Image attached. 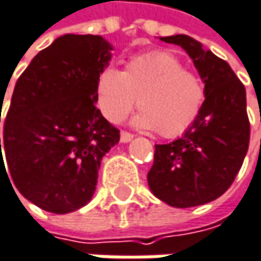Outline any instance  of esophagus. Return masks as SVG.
<instances>
[{
	"label": "esophagus",
	"mask_w": 261,
	"mask_h": 261,
	"mask_svg": "<svg viewBox=\"0 0 261 261\" xmlns=\"http://www.w3.org/2000/svg\"><path fill=\"white\" fill-rule=\"evenodd\" d=\"M133 137H134V136H133L131 133H127V131H121V142H122V143H127V142H130Z\"/></svg>",
	"instance_id": "esophagus-1"
}]
</instances>
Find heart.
I'll return each mask as SVG.
<instances>
[{
  "label": "heart",
  "mask_w": 261,
  "mask_h": 261,
  "mask_svg": "<svg viewBox=\"0 0 261 261\" xmlns=\"http://www.w3.org/2000/svg\"><path fill=\"white\" fill-rule=\"evenodd\" d=\"M139 101L137 102V100ZM97 103L110 122H121L133 107V124L175 139L191 128L204 103V86L169 52H148L131 58L124 71L107 67L97 81Z\"/></svg>",
  "instance_id": "obj_1"
}]
</instances>
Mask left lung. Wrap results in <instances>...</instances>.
I'll return each instance as SVG.
<instances>
[{"label":"left lung","instance_id":"8db88e82","mask_svg":"<svg viewBox=\"0 0 261 261\" xmlns=\"http://www.w3.org/2000/svg\"><path fill=\"white\" fill-rule=\"evenodd\" d=\"M161 41L180 46L204 83L200 115L182 137L155 145L148 184L155 197L173 207H193L218 199L233 184L249 145L245 86L224 60L193 37Z\"/></svg>","mask_w":261,"mask_h":261}]
</instances>
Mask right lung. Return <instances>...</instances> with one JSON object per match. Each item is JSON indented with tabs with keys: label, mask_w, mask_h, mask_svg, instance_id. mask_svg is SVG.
<instances>
[{
	"label": "right lung",
	"mask_w": 261,
	"mask_h": 261,
	"mask_svg": "<svg viewBox=\"0 0 261 261\" xmlns=\"http://www.w3.org/2000/svg\"><path fill=\"white\" fill-rule=\"evenodd\" d=\"M110 50L101 36L65 34L38 52L16 82L0 163L3 143L16 188L43 211L85 206L103 156L119 142V130L95 107Z\"/></svg>",
	"instance_id": "1"
}]
</instances>
